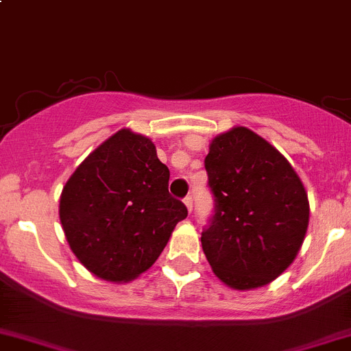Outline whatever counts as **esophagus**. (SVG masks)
<instances>
[{"label":"esophagus","mask_w":351,"mask_h":351,"mask_svg":"<svg viewBox=\"0 0 351 351\" xmlns=\"http://www.w3.org/2000/svg\"><path fill=\"white\" fill-rule=\"evenodd\" d=\"M183 202H185V206H186V209H189V213H192V210H193V199H192V195H186L185 199H183Z\"/></svg>","instance_id":"34e87169"}]
</instances>
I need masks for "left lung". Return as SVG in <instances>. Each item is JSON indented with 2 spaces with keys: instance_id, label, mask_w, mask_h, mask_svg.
Instances as JSON below:
<instances>
[{
  "instance_id": "1",
  "label": "left lung",
  "mask_w": 351,
  "mask_h": 351,
  "mask_svg": "<svg viewBox=\"0 0 351 351\" xmlns=\"http://www.w3.org/2000/svg\"><path fill=\"white\" fill-rule=\"evenodd\" d=\"M204 165L214 210L200 240L214 274L234 290L271 283L295 261L307 233L300 178L245 127L217 135Z\"/></svg>"
}]
</instances>
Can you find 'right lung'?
<instances>
[{"instance_id":"obj_1","label":"right lung","mask_w":351,"mask_h":351,"mask_svg":"<svg viewBox=\"0 0 351 351\" xmlns=\"http://www.w3.org/2000/svg\"><path fill=\"white\" fill-rule=\"evenodd\" d=\"M169 169L151 138L117 132L63 186L60 219L71 252L97 278L130 281L161 255L189 210L168 192Z\"/></svg>"}]
</instances>
